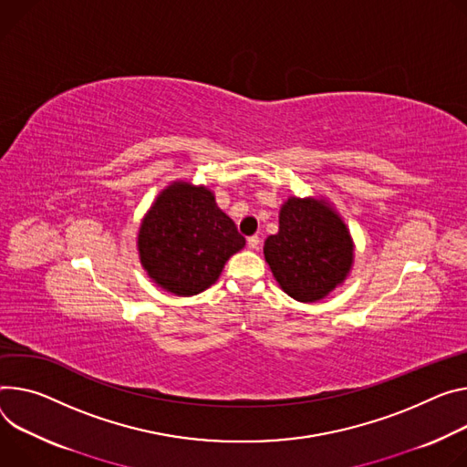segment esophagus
<instances>
[{"mask_svg": "<svg viewBox=\"0 0 467 467\" xmlns=\"http://www.w3.org/2000/svg\"><path fill=\"white\" fill-rule=\"evenodd\" d=\"M259 245H261V238H259L257 234L247 238V247H249V249H259Z\"/></svg>", "mask_w": 467, "mask_h": 467, "instance_id": "1", "label": "esophagus"}]
</instances>
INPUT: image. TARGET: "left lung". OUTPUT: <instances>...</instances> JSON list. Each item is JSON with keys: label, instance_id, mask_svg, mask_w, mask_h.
Here are the masks:
<instances>
[{"label": "left lung", "instance_id": "left-lung-1", "mask_svg": "<svg viewBox=\"0 0 467 467\" xmlns=\"http://www.w3.org/2000/svg\"><path fill=\"white\" fill-rule=\"evenodd\" d=\"M265 259L294 300L317 302L345 281L354 245L347 225L324 201L290 197L279 212V233L265 242Z\"/></svg>", "mask_w": 467, "mask_h": 467}]
</instances>
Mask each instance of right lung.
<instances>
[{"instance_id": "add662e5", "label": "right lung", "mask_w": 467, "mask_h": 467, "mask_svg": "<svg viewBox=\"0 0 467 467\" xmlns=\"http://www.w3.org/2000/svg\"><path fill=\"white\" fill-rule=\"evenodd\" d=\"M245 245L214 193L188 182L163 190L145 216L138 247L147 274L165 290L193 296L214 285Z\"/></svg>"}]
</instances>
